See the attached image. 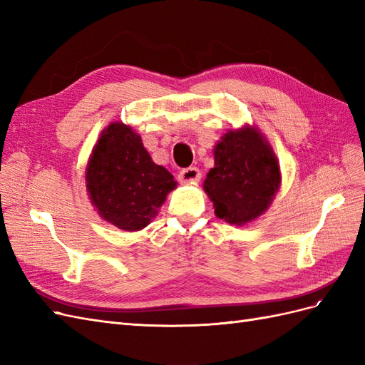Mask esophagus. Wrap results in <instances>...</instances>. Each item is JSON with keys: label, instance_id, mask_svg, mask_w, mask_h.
<instances>
[{"label": "esophagus", "instance_id": "esophagus-1", "mask_svg": "<svg viewBox=\"0 0 365 365\" xmlns=\"http://www.w3.org/2000/svg\"><path fill=\"white\" fill-rule=\"evenodd\" d=\"M178 180L182 184H195V182L201 180V172H200V169H196V168H187V169L180 172Z\"/></svg>", "mask_w": 365, "mask_h": 365}]
</instances>
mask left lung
<instances>
[{
    "label": "left lung",
    "instance_id": "left-lung-1",
    "mask_svg": "<svg viewBox=\"0 0 365 365\" xmlns=\"http://www.w3.org/2000/svg\"><path fill=\"white\" fill-rule=\"evenodd\" d=\"M215 168L204 180V192L215 215L242 227L260 217L280 189L279 158L254 125L228 129L215 145Z\"/></svg>",
    "mask_w": 365,
    "mask_h": 365
}]
</instances>
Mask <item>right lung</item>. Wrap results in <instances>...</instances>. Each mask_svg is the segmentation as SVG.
<instances>
[{
	"mask_svg": "<svg viewBox=\"0 0 365 365\" xmlns=\"http://www.w3.org/2000/svg\"><path fill=\"white\" fill-rule=\"evenodd\" d=\"M85 184L98 216L130 233L148 227L178 185L123 121H113L101 132L86 163Z\"/></svg>",
	"mask_w": 365,
	"mask_h": 365,
	"instance_id": "obj_1",
	"label": "right lung"
}]
</instances>
